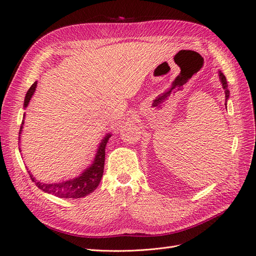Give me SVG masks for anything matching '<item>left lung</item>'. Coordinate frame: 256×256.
I'll use <instances>...</instances> for the list:
<instances>
[{
  "label": "left lung",
  "mask_w": 256,
  "mask_h": 256,
  "mask_svg": "<svg viewBox=\"0 0 256 256\" xmlns=\"http://www.w3.org/2000/svg\"><path fill=\"white\" fill-rule=\"evenodd\" d=\"M219 78H220V81H221V83H222V86H223V88H224V92H226V102H228V98H230V90H228V81H226V76H224L221 72H219Z\"/></svg>",
  "instance_id": "1"
}]
</instances>
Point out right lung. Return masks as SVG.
<instances>
[{
    "instance_id": "1",
    "label": "right lung",
    "mask_w": 256,
    "mask_h": 256,
    "mask_svg": "<svg viewBox=\"0 0 256 256\" xmlns=\"http://www.w3.org/2000/svg\"><path fill=\"white\" fill-rule=\"evenodd\" d=\"M37 86V81H35L32 86L28 90L26 99H24V104H23V108H28L30 100L34 95V92L36 90ZM24 118H26V113L23 114V120L20 126V131H19V143L21 140V134H22V129L23 125H24ZM111 134H108L104 136V138L102 140V142L99 143L98 148L95 154V158L92 160V164L88 166L84 171L78 175L76 177L72 178V180H68L62 182H52V184H44L36 180V178L33 176V174L28 171L30 180H32L38 188L42 190L44 192L50 193V194L56 196L58 198H80L83 196H88L90 193H92L99 186L100 180H102V177L104 174V157H106V145L109 141V138H111ZM19 152H21L20 147H19Z\"/></svg>"
}]
</instances>
